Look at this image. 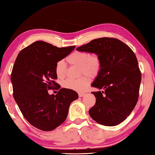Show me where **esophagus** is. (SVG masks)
Listing matches in <instances>:
<instances>
[{
    "mask_svg": "<svg viewBox=\"0 0 155 155\" xmlns=\"http://www.w3.org/2000/svg\"><path fill=\"white\" fill-rule=\"evenodd\" d=\"M78 95H79V97H83V96L85 95V94H84V93H79Z\"/></svg>",
    "mask_w": 155,
    "mask_h": 155,
    "instance_id": "34e87169",
    "label": "esophagus"
}]
</instances>
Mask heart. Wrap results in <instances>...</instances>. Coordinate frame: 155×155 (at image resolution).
I'll use <instances>...</instances> for the list:
<instances>
[{"mask_svg":"<svg viewBox=\"0 0 155 155\" xmlns=\"http://www.w3.org/2000/svg\"><path fill=\"white\" fill-rule=\"evenodd\" d=\"M66 60L70 65L78 66L80 73L85 74L89 76H95L101 70V60L97 54H90L88 52L75 51L67 57ZM66 66L63 60L58 61L55 66V73L59 79L65 77ZM89 83L87 76H81L77 80L68 79L63 82V86L71 90L81 91L87 87Z\"/></svg>","mask_w":155,"mask_h":155,"instance_id":"obj_1","label":"heart"}]
</instances>
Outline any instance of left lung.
I'll return each instance as SVG.
<instances>
[{
    "label": "left lung",
    "instance_id": "left-lung-1",
    "mask_svg": "<svg viewBox=\"0 0 155 155\" xmlns=\"http://www.w3.org/2000/svg\"><path fill=\"white\" fill-rule=\"evenodd\" d=\"M76 50L94 53L101 60V70L91 86L104 90L91 92L96 102L89 115L103 125H119L138 101L141 73L135 54L121 40L107 37L93 40Z\"/></svg>",
    "mask_w": 155,
    "mask_h": 155
}]
</instances>
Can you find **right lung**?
Segmentation results:
<instances>
[{
  "label": "right lung",
  "mask_w": 155,
  "mask_h": 155,
  "mask_svg": "<svg viewBox=\"0 0 155 155\" xmlns=\"http://www.w3.org/2000/svg\"><path fill=\"white\" fill-rule=\"evenodd\" d=\"M75 48H58L36 41L16 58L10 77L14 98L25 118L37 129L50 131L60 126L67 118L71 103L78 98L77 92L66 88L56 95L48 94L55 86L60 88L54 81L57 79L56 63Z\"/></svg>",
  "instance_id": "1"
}]
</instances>
